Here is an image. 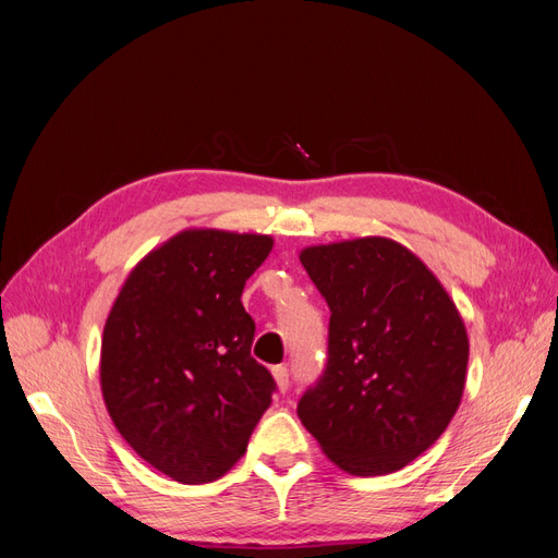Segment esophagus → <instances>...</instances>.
I'll return each mask as SVG.
<instances>
[{"instance_id":"esophagus-1","label":"esophagus","mask_w":558,"mask_h":558,"mask_svg":"<svg viewBox=\"0 0 558 558\" xmlns=\"http://www.w3.org/2000/svg\"><path fill=\"white\" fill-rule=\"evenodd\" d=\"M272 375H275V381H277V388L281 393H286L289 391V386H291V379H289V367L286 365H277V367H272Z\"/></svg>"}]
</instances>
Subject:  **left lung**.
<instances>
[{"label":"left lung","mask_w":558,"mask_h":558,"mask_svg":"<svg viewBox=\"0 0 558 558\" xmlns=\"http://www.w3.org/2000/svg\"><path fill=\"white\" fill-rule=\"evenodd\" d=\"M300 263L330 310L328 361L298 402L302 426L351 475L396 472L459 410L468 369L459 310L393 240L310 246Z\"/></svg>","instance_id":"left-lung-1"}]
</instances>
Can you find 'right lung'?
Segmentation results:
<instances>
[{"label": "right lung", "instance_id": "obj_1", "mask_svg": "<svg viewBox=\"0 0 558 558\" xmlns=\"http://www.w3.org/2000/svg\"><path fill=\"white\" fill-rule=\"evenodd\" d=\"M269 251L267 234L185 230L132 269L107 318L99 379L113 426L181 484L223 477L277 391L242 305Z\"/></svg>", "mask_w": 558, "mask_h": 558}]
</instances>
